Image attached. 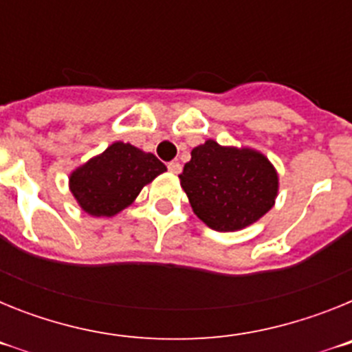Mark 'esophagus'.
<instances>
[{"instance_id":"obj_1","label":"esophagus","mask_w":352,"mask_h":352,"mask_svg":"<svg viewBox=\"0 0 352 352\" xmlns=\"http://www.w3.org/2000/svg\"><path fill=\"white\" fill-rule=\"evenodd\" d=\"M167 169H169L173 174H179V173H182V164H179V162H176V160H173V162H169V164H167Z\"/></svg>"}]
</instances>
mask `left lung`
<instances>
[{
  "label": "left lung",
  "instance_id": "obj_1",
  "mask_svg": "<svg viewBox=\"0 0 352 352\" xmlns=\"http://www.w3.org/2000/svg\"><path fill=\"white\" fill-rule=\"evenodd\" d=\"M192 210L214 231H238L272 210L278 178L264 155L214 141L192 149L179 174Z\"/></svg>",
  "mask_w": 352,
  "mask_h": 352
}]
</instances>
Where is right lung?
Returning <instances> with one entry per match:
<instances>
[{
    "instance_id": "add662e5",
    "label": "right lung",
    "mask_w": 352,
    "mask_h": 352,
    "mask_svg": "<svg viewBox=\"0 0 352 352\" xmlns=\"http://www.w3.org/2000/svg\"><path fill=\"white\" fill-rule=\"evenodd\" d=\"M166 166L153 153L114 142L70 176V190L86 213L113 217L125 210Z\"/></svg>"
}]
</instances>
